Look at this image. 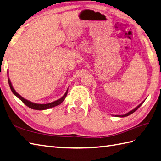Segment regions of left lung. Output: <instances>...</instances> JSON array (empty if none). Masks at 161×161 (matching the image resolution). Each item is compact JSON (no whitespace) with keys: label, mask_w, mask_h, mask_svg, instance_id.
<instances>
[{"label":"left lung","mask_w":161,"mask_h":161,"mask_svg":"<svg viewBox=\"0 0 161 161\" xmlns=\"http://www.w3.org/2000/svg\"><path fill=\"white\" fill-rule=\"evenodd\" d=\"M145 100L143 101V102H142L139 104V106H137L135 108H134L133 110H130V112H128V113H125V114H122V115H113V116H114V117H127V116H129L130 114H131L134 113V112H135V111L138 109V108H139L142 105V104L143 103V102H145Z\"/></svg>","instance_id":"1"}]
</instances>
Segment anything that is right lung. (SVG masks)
Returning a JSON list of instances; mask_svg holds the SVG:
<instances>
[{
  "label": "right lung",
  "mask_w": 161,
  "mask_h": 161,
  "mask_svg": "<svg viewBox=\"0 0 161 161\" xmlns=\"http://www.w3.org/2000/svg\"><path fill=\"white\" fill-rule=\"evenodd\" d=\"M8 82H9V87L11 88V91H12V92L14 93V95H16L17 97L20 99L22 102H23L26 106H28L29 108H31V109L33 110H47V109H49L51 108H53L56 106H58L59 104L62 103L63 102V101L64 100V99L66 98V97L67 95V93H68V89L66 90V91L65 92V94L61 98H59V99L55 101V102H53L51 103H45V104H41V103H33L30 102V101L25 99L24 97L18 94V93L15 91V89L14 88L12 84V82H11L9 78V75H8Z\"/></svg>",
  "instance_id": "right-lung-1"
}]
</instances>
